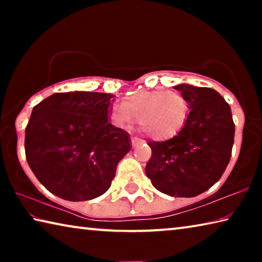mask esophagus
I'll list each match as a JSON object with an SVG mask.
<instances>
[{
	"instance_id": "esophagus-1",
	"label": "esophagus",
	"mask_w": 262,
	"mask_h": 262,
	"mask_svg": "<svg viewBox=\"0 0 262 262\" xmlns=\"http://www.w3.org/2000/svg\"><path fill=\"white\" fill-rule=\"evenodd\" d=\"M143 143H144L143 140L137 139V137H132V145L134 148L137 147V145H141V144H143Z\"/></svg>"
}]
</instances>
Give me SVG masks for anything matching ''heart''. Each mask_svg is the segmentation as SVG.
Returning <instances> with one entry per match:
<instances>
[{
    "label": "heart",
    "mask_w": 262,
    "mask_h": 262,
    "mask_svg": "<svg viewBox=\"0 0 262 262\" xmlns=\"http://www.w3.org/2000/svg\"><path fill=\"white\" fill-rule=\"evenodd\" d=\"M155 140H168L183 129L189 115L188 101L178 92L142 90L113 106V118L119 126L136 121Z\"/></svg>",
    "instance_id": "obj_1"
}]
</instances>
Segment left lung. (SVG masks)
Wrapping results in <instances>:
<instances>
[{"label":"left lung","instance_id":"8db88e82","mask_svg":"<svg viewBox=\"0 0 262 262\" xmlns=\"http://www.w3.org/2000/svg\"><path fill=\"white\" fill-rule=\"evenodd\" d=\"M188 101L189 115L174 137L149 142L145 173L159 192L193 198L220 180L231 157L234 123L230 105L210 88L174 86Z\"/></svg>","mask_w":262,"mask_h":262}]
</instances>
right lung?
Returning <instances> with one entry per match:
<instances>
[{
	"mask_svg": "<svg viewBox=\"0 0 262 262\" xmlns=\"http://www.w3.org/2000/svg\"><path fill=\"white\" fill-rule=\"evenodd\" d=\"M113 95L60 92L32 110L25 155L37 179L68 201H88L110 188L130 137L110 122Z\"/></svg>",
	"mask_w": 262,
	"mask_h": 262,
	"instance_id": "obj_1",
	"label": "right lung"
}]
</instances>
